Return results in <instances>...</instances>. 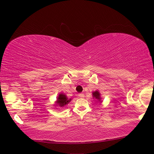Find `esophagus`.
<instances>
[{
	"label": "esophagus",
	"mask_w": 154,
	"mask_h": 154,
	"mask_svg": "<svg viewBox=\"0 0 154 154\" xmlns=\"http://www.w3.org/2000/svg\"><path fill=\"white\" fill-rule=\"evenodd\" d=\"M78 96L80 97H84V94H83V93H80V94H78Z\"/></svg>",
	"instance_id": "1"
}]
</instances>
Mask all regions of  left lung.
I'll list each match as a JSON object with an SVG mask.
<instances>
[{"label":"left lung","instance_id":"8db88e82","mask_svg":"<svg viewBox=\"0 0 154 154\" xmlns=\"http://www.w3.org/2000/svg\"><path fill=\"white\" fill-rule=\"evenodd\" d=\"M92 97L94 99H96L97 101H100V103H101L102 100H101V94L100 93L99 91H95L94 92H92Z\"/></svg>","mask_w":154,"mask_h":154}]
</instances>
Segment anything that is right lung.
I'll return each mask as SVG.
<instances>
[{"instance_id":"right-lung-1","label":"right lung","mask_w":154,"mask_h":154,"mask_svg":"<svg viewBox=\"0 0 154 154\" xmlns=\"http://www.w3.org/2000/svg\"><path fill=\"white\" fill-rule=\"evenodd\" d=\"M71 100H72L71 98L69 99L66 94L61 92L60 93L57 98V101H55V106L63 107L64 106L68 105Z\"/></svg>"}]
</instances>
